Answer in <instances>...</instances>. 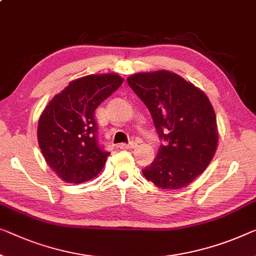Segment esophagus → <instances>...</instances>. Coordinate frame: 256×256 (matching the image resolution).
<instances>
[{"label": "esophagus", "mask_w": 256, "mask_h": 256, "mask_svg": "<svg viewBox=\"0 0 256 256\" xmlns=\"http://www.w3.org/2000/svg\"><path fill=\"white\" fill-rule=\"evenodd\" d=\"M118 147H120V150H132V148L136 147V141H131L130 144H120Z\"/></svg>", "instance_id": "obj_1"}]
</instances>
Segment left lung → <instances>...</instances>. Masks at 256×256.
Here are the masks:
<instances>
[{
  "label": "left lung",
  "instance_id": "obj_1",
  "mask_svg": "<svg viewBox=\"0 0 256 256\" xmlns=\"http://www.w3.org/2000/svg\"><path fill=\"white\" fill-rule=\"evenodd\" d=\"M128 84L150 110L161 144L147 180L163 190H180L207 169L218 144L216 115L207 95L166 70L139 72Z\"/></svg>",
  "mask_w": 256,
  "mask_h": 256
}]
</instances>
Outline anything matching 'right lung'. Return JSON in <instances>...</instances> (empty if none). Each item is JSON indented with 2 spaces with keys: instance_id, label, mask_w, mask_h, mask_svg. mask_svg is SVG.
I'll return each instance as SVG.
<instances>
[{
  "instance_id": "obj_1",
  "label": "right lung",
  "mask_w": 256,
  "mask_h": 256,
  "mask_svg": "<svg viewBox=\"0 0 256 256\" xmlns=\"http://www.w3.org/2000/svg\"><path fill=\"white\" fill-rule=\"evenodd\" d=\"M123 80L116 74L72 80L41 114L38 142L47 164L63 182L80 184L104 169L109 152L98 142L94 112Z\"/></svg>"
}]
</instances>
